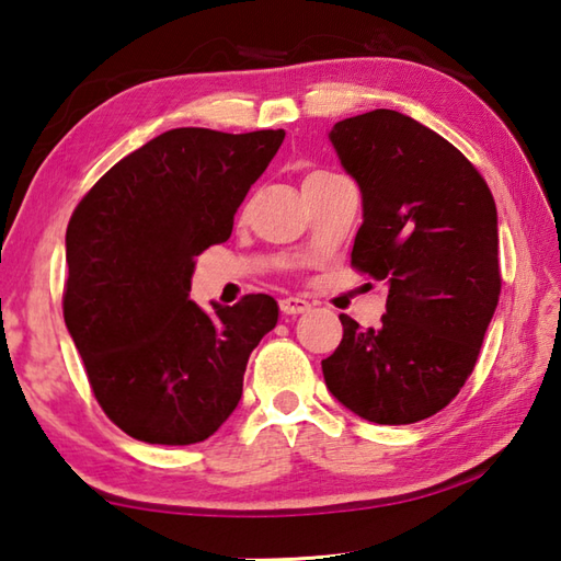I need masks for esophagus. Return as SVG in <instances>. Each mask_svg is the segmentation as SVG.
I'll return each instance as SVG.
<instances>
[{
    "mask_svg": "<svg viewBox=\"0 0 561 561\" xmlns=\"http://www.w3.org/2000/svg\"><path fill=\"white\" fill-rule=\"evenodd\" d=\"M279 308H282V313H287V316H299V313L311 311V304H308L306 299H299V296H287V299L279 301Z\"/></svg>",
    "mask_w": 561,
    "mask_h": 561,
    "instance_id": "34e87169",
    "label": "esophagus"
}]
</instances>
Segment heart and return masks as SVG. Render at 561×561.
I'll list each match as a JSON object with an SVG mask.
<instances>
[{"instance_id":"obj_1","label":"heart","mask_w":561,"mask_h":561,"mask_svg":"<svg viewBox=\"0 0 561 561\" xmlns=\"http://www.w3.org/2000/svg\"><path fill=\"white\" fill-rule=\"evenodd\" d=\"M318 175H330V173H325V171H316V173H311L306 178V181H311V178H318Z\"/></svg>"}]
</instances>
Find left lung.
Wrapping results in <instances>:
<instances>
[{
	"label": "left lung",
	"instance_id": "obj_1",
	"mask_svg": "<svg viewBox=\"0 0 561 561\" xmlns=\"http://www.w3.org/2000/svg\"><path fill=\"white\" fill-rule=\"evenodd\" d=\"M362 190L352 265L388 284L380 328L342 320L328 390L376 424L444 410L478 364L502 291L496 205L480 171L434 129L378 108L330 129Z\"/></svg>",
	"mask_w": 561,
	"mask_h": 561
}]
</instances>
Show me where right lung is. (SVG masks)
Segmentation results:
<instances>
[{
	"label": "right lung",
	"mask_w": 561,
	"mask_h": 561,
	"mask_svg": "<svg viewBox=\"0 0 561 561\" xmlns=\"http://www.w3.org/2000/svg\"><path fill=\"white\" fill-rule=\"evenodd\" d=\"M284 129L178 127L127 153L67 226L65 323L108 420L145 444L209 438L243 396L248 356L279 306L187 299L195 255L224 243Z\"/></svg>",
	"instance_id": "right-lung-1"
}]
</instances>
